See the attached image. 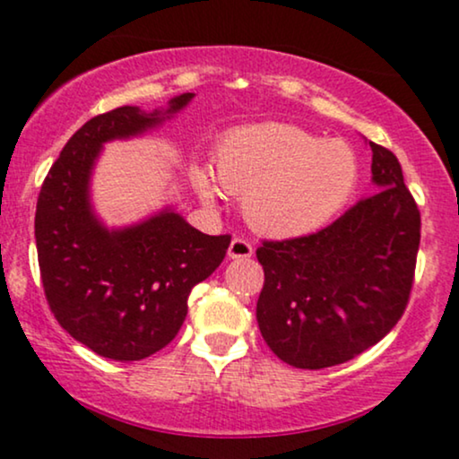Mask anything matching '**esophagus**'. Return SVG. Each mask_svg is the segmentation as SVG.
I'll return each mask as SVG.
<instances>
[{
    "mask_svg": "<svg viewBox=\"0 0 459 459\" xmlns=\"http://www.w3.org/2000/svg\"><path fill=\"white\" fill-rule=\"evenodd\" d=\"M255 255V247H252L250 241L241 239V237H235L229 246V259H250Z\"/></svg>",
    "mask_w": 459,
    "mask_h": 459,
    "instance_id": "esophagus-1",
    "label": "esophagus"
}]
</instances>
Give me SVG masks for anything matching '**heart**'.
Returning <instances> with one entry per match:
<instances>
[{"instance_id": "1", "label": "heart", "mask_w": 459, "mask_h": 459, "mask_svg": "<svg viewBox=\"0 0 459 459\" xmlns=\"http://www.w3.org/2000/svg\"><path fill=\"white\" fill-rule=\"evenodd\" d=\"M215 181L241 196V212L256 233L293 239L319 230L343 209L358 181L350 144L284 123L237 129L220 142L213 157ZM200 198L215 203L213 178L192 168Z\"/></svg>"}]
</instances>
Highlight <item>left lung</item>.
<instances>
[{"instance_id": "8db88e82", "label": "left lung", "mask_w": 459, "mask_h": 459, "mask_svg": "<svg viewBox=\"0 0 459 459\" xmlns=\"http://www.w3.org/2000/svg\"><path fill=\"white\" fill-rule=\"evenodd\" d=\"M368 146L376 194L319 233L263 241L256 250L265 272L256 321L270 350L291 367L351 360L382 341L408 304L420 213L397 157Z\"/></svg>"}]
</instances>
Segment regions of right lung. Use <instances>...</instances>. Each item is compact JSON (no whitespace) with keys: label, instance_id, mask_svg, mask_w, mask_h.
I'll use <instances>...</instances> for the list:
<instances>
[{"label":"right lung","instance_id":"1","mask_svg":"<svg viewBox=\"0 0 459 459\" xmlns=\"http://www.w3.org/2000/svg\"><path fill=\"white\" fill-rule=\"evenodd\" d=\"M183 92L168 108L123 105L75 131L47 175L34 235L45 296L57 324L94 354L129 362L149 358L181 330L189 291L218 270L229 235H204L172 207L123 229L94 213L92 170L105 142L160 127L187 108Z\"/></svg>","mask_w":459,"mask_h":459}]
</instances>
